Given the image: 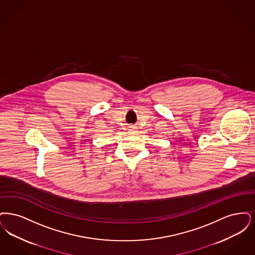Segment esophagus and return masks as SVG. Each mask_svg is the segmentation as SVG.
<instances>
[{"label":"esophagus","mask_w":255,"mask_h":255,"mask_svg":"<svg viewBox=\"0 0 255 255\" xmlns=\"http://www.w3.org/2000/svg\"><path fill=\"white\" fill-rule=\"evenodd\" d=\"M130 129H131V130H132V131H134V130H135V129H136V128H134V127H131V128H130Z\"/></svg>","instance_id":"esophagus-1"}]
</instances>
